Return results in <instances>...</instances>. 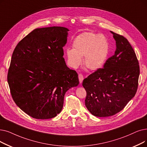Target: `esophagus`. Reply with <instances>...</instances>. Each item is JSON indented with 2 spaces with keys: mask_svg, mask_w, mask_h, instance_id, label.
I'll use <instances>...</instances> for the list:
<instances>
[{
  "mask_svg": "<svg viewBox=\"0 0 147 147\" xmlns=\"http://www.w3.org/2000/svg\"><path fill=\"white\" fill-rule=\"evenodd\" d=\"M79 79L80 84H82L83 80H84V76H83L82 74H79Z\"/></svg>",
  "mask_w": 147,
  "mask_h": 147,
  "instance_id": "esophagus-1",
  "label": "esophagus"
}]
</instances>
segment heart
Wrapping results in <instances>:
<instances>
[{"label": "heart", "instance_id": "heart-1", "mask_svg": "<svg viewBox=\"0 0 147 147\" xmlns=\"http://www.w3.org/2000/svg\"><path fill=\"white\" fill-rule=\"evenodd\" d=\"M109 50V43L103 35L87 32L75 38L73 49H67L66 55L72 67L78 68L84 56V66L89 70L95 71L104 64Z\"/></svg>", "mask_w": 147, "mask_h": 147}]
</instances>
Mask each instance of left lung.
I'll return each mask as SVG.
<instances>
[{
    "label": "left lung",
    "mask_w": 147,
    "mask_h": 147,
    "mask_svg": "<svg viewBox=\"0 0 147 147\" xmlns=\"http://www.w3.org/2000/svg\"><path fill=\"white\" fill-rule=\"evenodd\" d=\"M116 41L115 54L88 76L82 85L85 106L91 114L107 117L122 111L136 93L140 73L136 53L125 37L111 31Z\"/></svg>",
    "instance_id": "obj_1"
}]
</instances>
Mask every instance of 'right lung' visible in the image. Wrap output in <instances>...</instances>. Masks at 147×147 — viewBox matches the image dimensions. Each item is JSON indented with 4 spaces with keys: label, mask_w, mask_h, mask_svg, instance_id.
<instances>
[{
    "label": "right lung",
    "mask_w": 147,
    "mask_h": 147,
    "mask_svg": "<svg viewBox=\"0 0 147 147\" xmlns=\"http://www.w3.org/2000/svg\"><path fill=\"white\" fill-rule=\"evenodd\" d=\"M68 31L59 26L35 29L12 53L7 78L11 96L34 118L55 117L62 109L65 92L79 85L78 73L63 58Z\"/></svg>",
    "instance_id": "1"
}]
</instances>
